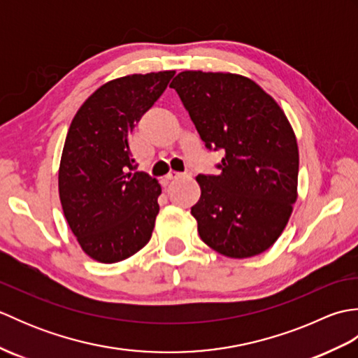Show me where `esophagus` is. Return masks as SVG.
Here are the masks:
<instances>
[{
    "instance_id": "1",
    "label": "esophagus",
    "mask_w": 358,
    "mask_h": 358,
    "mask_svg": "<svg viewBox=\"0 0 358 358\" xmlns=\"http://www.w3.org/2000/svg\"><path fill=\"white\" fill-rule=\"evenodd\" d=\"M185 175L183 173H178V172H169L166 175V180L167 181H173V180H178V178H183Z\"/></svg>"
}]
</instances>
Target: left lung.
Masks as SVG:
<instances>
[{"mask_svg": "<svg viewBox=\"0 0 358 358\" xmlns=\"http://www.w3.org/2000/svg\"><path fill=\"white\" fill-rule=\"evenodd\" d=\"M204 146L223 150L220 175H199L191 214L200 238L222 255L248 258L269 249L296 201L299 146L273 98L250 78L180 72L171 83Z\"/></svg>", "mask_w": 358, "mask_h": 358, "instance_id": "8db88e82", "label": "left lung"}]
</instances>
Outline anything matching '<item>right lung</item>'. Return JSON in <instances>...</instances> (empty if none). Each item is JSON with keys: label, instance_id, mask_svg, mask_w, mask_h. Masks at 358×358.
Instances as JSON below:
<instances>
[{"label": "right lung", "instance_id": "1", "mask_svg": "<svg viewBox=\"0 0 358 358\" xmlns=\"http://www.w3.org/2000/svg\"><path fill=\"white\" fill-rule=\"evenodd\" d=\"M173 75L163 71L112 80L72 120L58 171L59 200L81 249L96 262L126 260L152 237L162 186L134 172L129 140Z\"/></svg>", "mask_w": 358, "mask_h": 358}]
</instances>
